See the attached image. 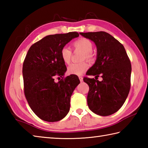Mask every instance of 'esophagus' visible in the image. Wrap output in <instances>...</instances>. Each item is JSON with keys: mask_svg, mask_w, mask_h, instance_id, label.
Returning a JSON list of instances; mask_svg holds the SVG:
<instances>
[{"mask_svg": "<svg viewBox=\"0 0 148 148\" xmlns=\"http://www.w3.org/2000/svg\"><path fill=\"white\" fill-rule=\"evenodd\" d=\"M79 79L81 82H83V76H79Z\"/></svg>", "mask_w": 148, "mask_h": 148, "instance_id": "34e87169", "label": "esophagus"}]
</instances>
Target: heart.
Segmentation results:
<instances>
[{"mask_svg": "<svg viewBox=\"0 0 148 148\" xmlns=\"http://www.w3.org/2000/svg\"><path fill=\"white\" fill-rule=\"evenodd\" d=\"M72 46L74 48L79 49L84 53L83 60L86 59L88 61H92L94 59V55L92 53L93 44L89 39L86 38H80L72 43ZM60 56L63 62L65 64H69L71 62L72 56L71 49L67 46L63 47L60 51ZM88 67V65L86 62H83L80 63H74L68 67L67 72L69 74L77 75H82Z\"/></svg>", "mask_w": 148, "mask_h": 148, "instance_id": "b5f03b06", "label": "heart"}]
</instances>
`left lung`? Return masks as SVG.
Here are the masks:
<instances>
[{
  "label": "left lung",
  "mask_w": 148,
  "mask_h": 148,
  "mask_svg": "<svg viewBox=\"0 0 148 148\" xmlns=\"http://www.w3.org/2000/svg\"><path fill=\"white\" fill-rule=\"evenodd\" d=\"M82 36L95 42L97 56L95 63L84 77L89 86L87 103L95 114L107 116L114 114L123 105L130 89V60L122 44L106 32H81ZM103 80H97L99 75Z\"/></svg>",
  "instance_id": "left-lung-1"
}]
</instances>
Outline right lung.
<instances>
[{
    "label": "right lung",
    "mask_w": 148,
    "mask_h": 148,
    "mask_svg": "<svg viewBox=\"0 0 148 148\" xmlns=\"http://www.w3.org/2000/svg\"><path fill=\"white\" fill-rule=\"evenodd\" d=\"M76 32L47 36L30 46L23 64L24 93L33 112L44 121L61 120L70 109L71 97L80 81L70 75L56 83L67 71L61 49L79 36Z\"/></svg>",
    "instance_id": "obj_1"
}]
</instances>
